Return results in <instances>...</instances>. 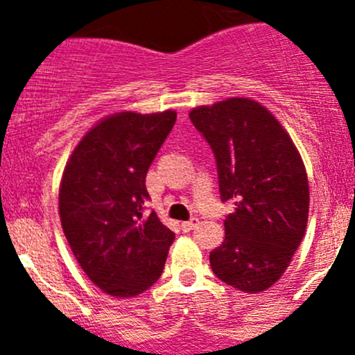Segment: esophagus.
<instances>
[{"instance_id":"1","label":"esophagus","mask_w":355,"mask_h":355,"mask_svg":"<svg viewBox=\"0 0 355 355\" xmlns=\"http://www.w3.org/2000/svg\"><path fill=\"white\" fill-rule=\"evenodd\" d=\"M198 225H199L198 218H191L189 221H184V223H182V230L191 232V230H194V228H198Z\"/></svg>"}]
</instances>
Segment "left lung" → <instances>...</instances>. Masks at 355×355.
Returning <instances> with one entry per match:
<instances>
[{
    "label": "left lung",
    "instance_id": "8db88e82",
    "mask_svg": "<svg viewBox=\"0 0 355 355\" xmlns=\"http://www.w3.org/2000/svg\"><path fill=\"white\" fill-rule=\"evenodd\" d=\"M216 159L220 198L234 200L225 241L209 252L213 273L242 292L277 284L304 239L306 168L277 118L252 99L232 98L189 113Z\"/></svg>",
    "mask_w": 355,
    "mask_h": 355
}]
</instances>
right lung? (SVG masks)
<instances>
[{
    "instance_id": "right-lung-1",
    "label": "right lung",
    "mask_w": 355,
    "mask_h": 355,
    "mask_svg": "<svg viewBox=\"0 0 355 355\" xmlns=\"http://www.w3.org/2000/svg\"><path fill=\"white\" fill-rule=\"evenodd\" d=\"M175 120V111L105 118L63 171V234L85 275L110 295H137L163 273L175 234L155 211L146 213V175Z\"/></svg>"
}]
</instances>
